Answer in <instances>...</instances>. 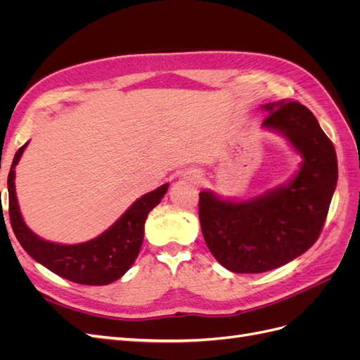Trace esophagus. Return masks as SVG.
<instances>
[{"label": "esophagus", "mask_w": 360, "mask_h": 360, "mask_svg": "<svg viewBox=\"0 0 360 360\" xmlns=\"http://www.w3.org/2000/svg\"><path fill=\"white\" fill-rule=\"evenodd\" d=\"M191 181H193V183H200V180H201V177L198 176V174H191V176L188 177Z\"/></svg>", "instance_id": "1"}]
</instances>
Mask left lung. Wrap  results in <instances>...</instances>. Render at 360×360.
<instances>
[{"mask_svg":"<svg viewBox=\"0 0 360 360\" xmlns=\"http://www.w3.org/2000/svg\"><path fill=\"white\" fill-rule=\"evenodd\" d=\"M263 126L284 134L303 158L287 186L243 202L200 193L207 248L234 274H261L297 258L317 242L338 180L336 151L317 118L296 101L267 103Z\"/></svg>","mask_w":360,"mask_h":360,"instance_id":"8db88e82","label":"left lung"}]
</instances>
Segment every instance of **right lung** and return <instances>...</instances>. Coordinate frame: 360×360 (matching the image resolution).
Listing matches in <instances>:
<instances>
[{"instance_id": "obj_1", "label": "right lung", "mask_w": 360, "mask_h": 360, "mask_svg": "<svg viewBox=\"0 0 360 360\" xmlns=\"http://www.w3.org/2000/svg\"><path fill=\"white\" fill-rule=\"evenodd\" d=\"M27 146L28 143L16 151L7 179L10 224L20 246L37 263L76 284L106 285L122 278L139 254L147 214L160 202L168 191V184H162L156 191L136 200L110 230L93 240L81 245L51 243L32 233L19 212L15 192V167Z\"/></svg>"}]
</instances>
